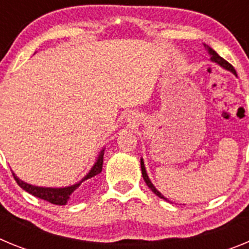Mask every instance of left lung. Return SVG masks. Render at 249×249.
Listing matches in <instances>:
<instances>
[{
    "instance_id": "obj_1",
    "label": "left lung",
    "mask_w": 249,
    "mask_h": 249,
    "mask_svg": "<svg viewBox=\"0 0 249 249\" xmlns=\"http://www.w3.org/2000/svg\"><path fill=\"white\" fill-rule=\"evenodd\" d=\"M204 47H206V50L208 51V52H210V54H211V59H212L213 62L218 63L219 66H222V67H223V68H226V70H228V71L233 72V73L236 74V70H234V68H233V66L231 65L230 62H227V61H226V59H224V58H222V57L219 56V54L217 53V52H215L214 50H212V48H211L210 46H208V45H204ZM141 169H142V176H143V179H144V182H146V184H147V186H148L149 188H151V190H152V192L155 193L156 196H158V197H160V198H163V199H166V198H164V197H163V196L160 195V192H158V191L156 190V187L153 186V184H152V182L149 181L148 176H147V173H146V168H144L143 160H141Z\"/></svg>"
}]
</instances>
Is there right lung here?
I'll return each mask as SVG.
<instances>
[{
    "label": "right lung",
    "mask_w": 249,
    "mask_h": 249,
    "mask_svg": "<svg viewBox=\"0 0 249 249\" xmlns=\"http://www.w3.org/2000/svg\"><path fill=\"white\" fill-rule=\"evenodd\" d=\"M103 152H105V149L101 151L100 156H98L97 158V162H96L94 166L92 167V169L89 171V175L83 178L82 182L86 181V179H89V178L94 177V176L98 175V173H101V171H102V164H103ZM12 175L13 177H15V179H16L17 184H18L21 188H23L26 192L35 196V197L45 199V201L50 202V203L52 204H58V206H65V204L68 202V199H70V197H71L72 193L74 192V190H77L78 186L81 184L80 182V183L74 184V186L66 187V188H45V187H36V186H32V184L26 183V182L21 181L19 178H17L16 176H15V173H12Z\"/></svg>",
    "instance_id": "1"
}]
</instances>
